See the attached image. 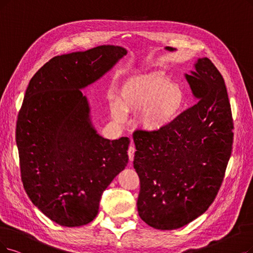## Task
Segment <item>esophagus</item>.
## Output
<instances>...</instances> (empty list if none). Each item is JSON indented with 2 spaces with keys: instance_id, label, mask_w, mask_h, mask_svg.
I'll return each mask as SVG.
<instances>
[{
  "instance_id": "34e87169",
  "label": "esophagus",
  "mask_w": 253,
  "mask_h": 253,
  "mask_svg": "<svg viewBox=\"0 0 253 253\" xmlns=\"http://www.w3.org/2000/svg\"><path fill=\"white\" fill-rule=\"evenodd\" d=\"M135 151H136V149H135V146H134V144H133V142H132V143H130L129 147H128V150H127V155H128L129 162L133 161L134 155H135Z\"/></svg>"
}]
</instances>
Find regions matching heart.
<instances>
[{
  "label": "heart",
  "instance_id": "obj_1",
  "mask_svg": "<svg viewBox=\"0 0 253 253\" xmlns=\"http://www.w3.org/2000/svg\"><path fill=\"white\" fill-rule=\"evenodd\" d=\"M185 103V94L178 85L162 76L148 75L128 80L120 91L114 116L123 118V112H139L141 126L147 130H159L177 118Z\"/></svg>",
  "mask_w": 253,
  "mask_h": 253
}]
</instances>
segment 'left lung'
<instances>
[{
	"label": "left lung",
	"mask_w": 253,
	"mask_h": 253,
	"mask_svg": "<svg viewBox=\"0 0 253 253\" xmlns=\"http://www.w3.org/2000/svg\"><path fill=\"white\" fill-rule=\"evenodd\" d=\"M195 70L186 79L197 104L162 129L133 134L138 214L157 229H176L203 215L218 194L231 155L234 123L224 80L207 57L197 60Z\"/></svg>",
	"instance_id": "1"
}]
</instances>
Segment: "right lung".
I'll use <instances>...</instances> for the list:
<instances>
[{"label": "right lung", "mask_w": 253, "mask_h": 253, "mask_svg": "<svg viewBox=\"0 0 253 253\" xmlns=\"http://www.w3.org/2000/svg\"><path fill=\"white\" fill-rule=\"evenodd\" d=\"M126 54L124 47L100 45L54 57L26 90L15 132L22 181L33 205L62 226L91 222L103 192L128 162L129 139L99 136L80 90Z\"/></svg>", "instance_id": "right-lung-1"}]
</instances>
